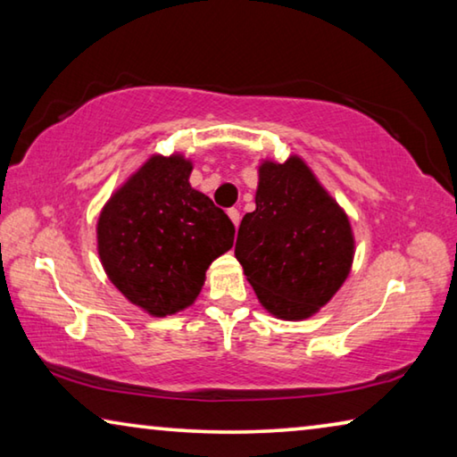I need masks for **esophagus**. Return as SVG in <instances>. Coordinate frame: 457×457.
<instances>
[{"mask_svg":"<svg viewBox=\"0 0 457 457\" xmlns=\"http://www.w3.org/2000/svg\"><path fill=\"white\" fill-rule=\"evenodd\" d=\"M228 215H229V220L234 221V226L237 228V226H239V220H242V218H239V212L236 210V207H229V210H228Z\"/></svg>","mask_w":457,"mask_h":457,"instance_id":"obj_1","label":"esophagus"}]
</instances>
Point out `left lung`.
<instances>
[{
  "label": "left lung",
  "instance_id": "1",
  "mask_svg": "<svg viewBox=\"0 0 457 457\" xmlns=\"http://www.w3.org/2000/svg\"><path fill=\"white\" fill-rule=\"evenodd\" d=\"M353 252L349 218L303 159L262 163L256 210L239 223L236 258L268 312L312 316L346 280Z\"/></svg>",
  "mask_w": 457,
  "mask_h": 457
}]
</instances>
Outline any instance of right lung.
<instances>
[{"instance_id": "obj_1", "label": "right lung", "mask_w": 457, "mask_h": 457, "mask_svg": "<svg viewBox=\"0 0 457 457\" xmlns=\"http://www.w3.org/2000/svg\"><path fill=\"white\" fill-rule=\"evenodd\" d=\"M181 154H154L108 199L98 253L111 282L153 316L193 304L212 262L234 245L226 212L189 185Z\"/></svg>"}]
</instances>
